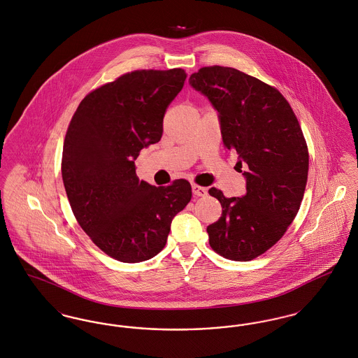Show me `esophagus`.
Wrapping results in <instances>:
<instances>
[{
  "mask_svg": "<svg viewBox=\"0 0 358 358\" xmlns=\"http://www.w3.org/2000/svg\"><path fill=\"white\" fill-rule=\"evenodd\" d=\"M192 190H193V194L194 196H199V197H204L205 194L208 193V190H206V187H199V185H192Z\"/></svg>",
  "mask_w": 358,
  "mask_h": 358,
  "instance_id": "esophagus-1",
  "label": "esophagus"
}]
</instances>
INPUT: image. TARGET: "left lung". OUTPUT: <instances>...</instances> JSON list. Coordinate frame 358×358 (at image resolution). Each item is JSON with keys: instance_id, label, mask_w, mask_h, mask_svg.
<instances>
[{"instance_id": "left-lung-1", "label": "left lung", "mask_w": 358, "mask_h": 358, "mask_svg": "<svg viewBox=\"0 0 358 358\" xmlns=\"http://www.w3.org/2000/svg\"><path fill=\"white\" fill-rule=\"evenodd\" d=\"M189 85L219 113L222 143L236 150L247 193L209 194L222 206V217L206 228L210 247L220 255L248 262L285 235L303 199L308 171L306 141L291 106L271 85L229 67H204Z\"/></svg>"}]
</instances>
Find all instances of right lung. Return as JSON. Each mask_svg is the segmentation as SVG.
Returning a JSON list of instances; mask_svg holds the SVG:
<instances>
[{"label":"right lung","mask_w":358,"mask_h":358,"mask_svg":"<svg viewBox=\"0 0 358 358\" xmlns=\"http://www.w3.org/2000/svg\"><path fill=\"white\" fill-rule=\"evenodd\" d=\"M184 69H142L90 92L64 139L62 176L72 212L91 240L123 263L152 259L173 217L192 199L187 180L139 181L134 161L162 136L164 115L182 90Z\"/></svg>","instance_id":"1"}]
</instances>
